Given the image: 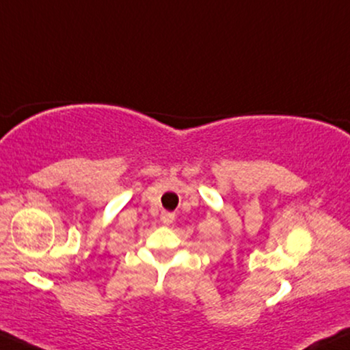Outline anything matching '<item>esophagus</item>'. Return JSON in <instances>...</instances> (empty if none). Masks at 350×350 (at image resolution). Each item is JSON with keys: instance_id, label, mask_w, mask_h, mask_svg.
I'll list each match as a JSON object with an SVG mask.
<instances>
[{"instance_id": "34e87169", "label": "esophagus", "mask_w": 350, "mask_h": 350, "mask_svg": "<svg viewBox=\"0 0 350 350\" xmlns=\"http://www.w3.org/2000/svg\"><path fill=\"white\" fill-rule=\"evenodd\" d=\"M161 219H162V223H164V224H170V223H174V219H175V213H172V212H162V215H161Z\"/></svg>"}]
</instances>
